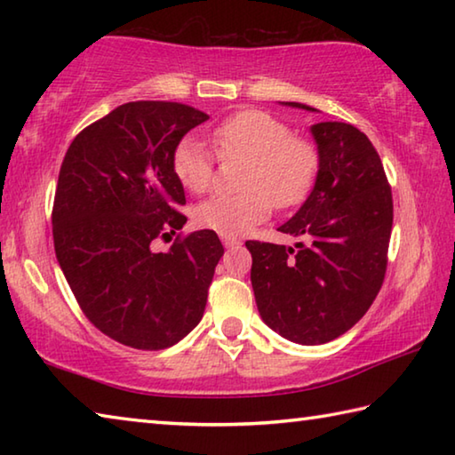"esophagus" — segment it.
I'll return each instance as SVG.
<instances>
[{
    "mask_svg": "<svg viewBox=\"0 0 455 455\" xmlns=\"http://www.w3.org/2000/svg\"><path fill=\"white\" fill-rule=\"evenodd\" d=\"M222 244H225L227 249H230V246L241 244V241H238V238H235V236H222Z\"/></svg>",
    "mask_w": 455,
    "mask_h": 455,
    "instance_id": "1",
    "label": "esophagus"
}]
</instances>
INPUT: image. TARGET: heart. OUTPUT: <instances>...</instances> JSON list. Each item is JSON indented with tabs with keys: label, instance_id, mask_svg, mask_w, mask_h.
Returning <instances> with one entry per match:
<instances>
[{
	"label": "heart",
	"instance_id": "heart-1",
	"mask_svg": "<svg viewBox=\"0 0 455 455\" xmlns=\"http://www.w3.org/2000/svg\"><path fill=\"white\" fill-rule=\"evenodd\" d=\"M212 142L222 158H246L241 188L235 196H212L195 209L198 227L220 236H241L268 219L276 209H291L309 196L319 172V152L309 140L263 110L236 112L212 130ZM172 172L190 192L209 190L214 158L195 136L174 148Z\"/></svg>",
	"mask_w": 455,
	"mask_h": 455
}]
</instances>
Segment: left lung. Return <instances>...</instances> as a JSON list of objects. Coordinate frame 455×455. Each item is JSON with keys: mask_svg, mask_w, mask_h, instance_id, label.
<instances>
[{"mask_svg": "<svg viewBox=\"0 0 455 455\" xmlns=\"http://www.w3.org/2000/svg\"><path fill=\"white\" fill-rule=\"evenodd\" d=\"M311 134L317 180L295 217L279 227L299 243L246 241L260 317L301 345L333 341L367 313L385 279L394 225L391 187L371 140L345 122H319Z\"/></svg>", "mask_w": 455, "mask_h": 455, "instance_id": "1", "label": "left lung"}]
</instances>
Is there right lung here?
I'll use <instances>...</instances> for the list:
<instances>
[{"label": "right lung", "instance_id": "obj_1", "mask_svg": "<svg viewBox=\"0 0 455 455\" xmlns=\"http://www.w3.org/2000/svg\"><path fill=\"white\" fill-rule=\"evenodd\" d=\"M209 120L179 102L140 100L84 128L60 168L52 225L58 263L94 327L134 349L179 343L203 319L222 244L214 230L156 238L187 222L172 154Z\"/></svg>", "mask_w": 455, "mask_h": 455}]
</instances>
